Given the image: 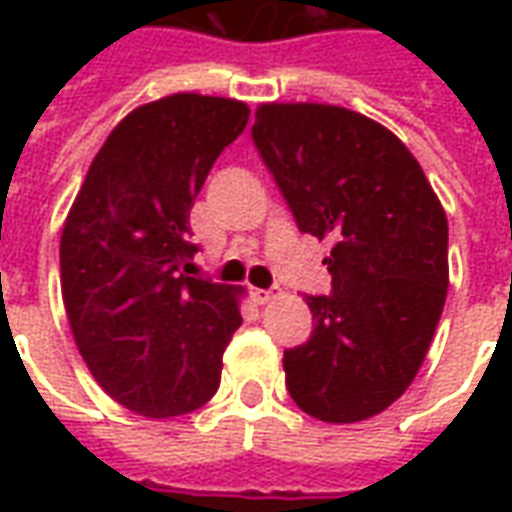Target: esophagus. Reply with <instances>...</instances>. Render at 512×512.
Returning a JSON list of instances; mask_svg holds the SVG:
<instances>
[{
	"instance_id": "esophagus-1",
	"label": "esophagus",
	"mask_w": 512,
	"mask_h": 512,
	"mask_svg": "<svg viewBox=\"0 0 512 512\" xmlns=\"http://www.w3.org/2000/svg\"><path fill=\"white\" fill-rule=\"evenodd\" d=\"M252 299H255L257 304H266V301H271V299H274V290L252 288Z\"/></svg>"
}]
</instances>
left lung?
Segmentation results:
<instances>
[{
    "label": "left lung",
    "mask_w": 512,
    "mask_h": 512,
    "mask_svg": "<svg viewBox=\"0 0 512 512\" xmlns=\"http://www.w3.org/2000/svg\"><path fill=\"white\" fill-rule=\"evenodd\" d=\"M252 139L301 233L332 241L329 296H307L312 334L285 351L301 411L359 422L417 376L447 299V216L392 131L343 106L263 104Z\"/></svg>",
    "instance_id": "1"
}]
</instances>
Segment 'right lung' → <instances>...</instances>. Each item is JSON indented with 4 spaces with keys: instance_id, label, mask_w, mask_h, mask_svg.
Here are the masks:
<instances>
[{
    "instance_id": "right-lung-1",
    "label": "right lung",
    "mask_w": 512,
    "mask_h": 512,
    "mask_svg": "<svg viewBox=\"0 0 512 512\" xmlns=\"http://www.w3.org/2000/svg\"><path fill=\"white\" fill-rule=\"evenodd\" d=\"M246 120V104L213 95L139 106L93 158L62 230L73 340L106 395L142 417L189 414L219 389L238 293L189 277V213Z\"/></svg>"
}]
</instances>
